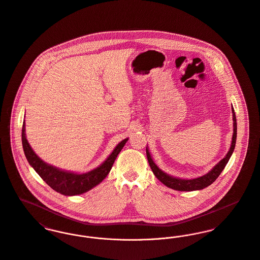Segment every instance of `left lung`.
Here are the masks:
<instances>
[{"mask_svg": "<svg viewBox=\"0 0 260 260\" xmlns=\"http://www.w3.org/2000/svg\"><path fill=\"white\" fill-rule=\"evenodd\" d=\"M233 120H234V135H233V141H232V145L231 148L229 150V152L226 153L225 157L220 160V162L206 175L201 176L199 178L196 179H179V178H175L172 176L167 175L166 173L162 172L159 168L156 166V164L153 162V160L151 158L148 150L146 149V156L147 160L149 163V166L153 172V174L156 176V178L159 180L161 183H163L165 186L177 190V191H195V190H201L204 189L206 187H208L209 185H211L214 181L220 176L221 171L223 170V168L225 167L226 163L229 162V160L231 158L233 151L235 149L236 146V140H237V118H236V114H235V110L233 108Z\"/></svg>", "mask_w": 260, "mask_h": 260, "instance_id": "1", "label": "left lung"}]
</instances>
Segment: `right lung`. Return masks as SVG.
Instances as JSON below:
<instances>
[{
    "instance_id": "1",
    "label": "right lung",
    "mask_w": 260,
    "mask_h": 260,
    "mask_svg": "<svg viewBox=\"0 0 260 260\" xmlns=\"http://www.w3.org/2000/svg\"><path fill=\"white\" fill-rule=\"evenodd\" d=\"M24 131H25V124L23 120L22 129H21V141H22L24 155L28 161V163L34 167V169L38 172V174L48 186H50L53 190L65 196L83 194L105 179L106 176L109 174L110 170L112 169V166L117 158L118 154L120 153V150L122 149L123 145L127 140V139H125L120 141V143L117 145V147L114 149V151L111 153V155L98 168L88 173L75 174V173L62 171L51 165L46 164L45 162L40 159V157L34 152L30 145L28 144L25 138Z\"/></svg>"
}]
</instances>
